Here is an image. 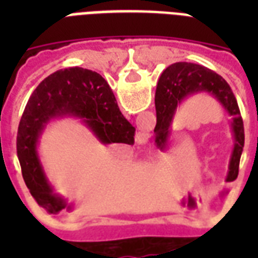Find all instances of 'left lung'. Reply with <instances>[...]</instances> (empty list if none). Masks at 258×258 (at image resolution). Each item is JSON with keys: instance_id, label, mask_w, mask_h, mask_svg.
Masks as SVG:
<instances>
[{"instance_id": "left-lung-1", "label": "left lung", "mask_w": 258, "mask_h": 258, "mask_svg": "<svg viewBox=\"0 0 258 258\" xmlns=\"http://www.w3.org/2000/svg\"><path fill=\"white\" fill-rule=\"evenodd\" d=\"M207 92L216 98L225 109V112L232 117L231 127L233 133L232 153L229 159V171L227 181L236 179L239 173V162L244 145L243 120L240 116L238 102L233 95L231 87L221 76L214 73L210 69L188 62H177L170 64L157 81L156 96V144L159 148L166 149L171 135V124L177 107L189 96Z\"/></svg>"}]
</instances>
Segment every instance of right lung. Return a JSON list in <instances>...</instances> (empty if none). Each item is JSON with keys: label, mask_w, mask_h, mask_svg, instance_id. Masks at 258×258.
Here are the masks:
<instances>
[{"label": "right lung", "mask_w": 258, "mask_h": 258, "mask_svg": "<svg viewBox=\"0 0 258 258\" xmlns=\"http://www.w3.org/2000/svg\"><path fill=\"white\" fill-rule=\"evenodd\" d=\"M59 117L81 118L103 145H133L135 135V128L121 114L110 87L99 73L68 68L42 80L20 118L16 151L26 186L49 214L73 210V205L53 192L37 151L47 124Z\"/></svg>", "instance_id": "obj_1"}]
</instances>
